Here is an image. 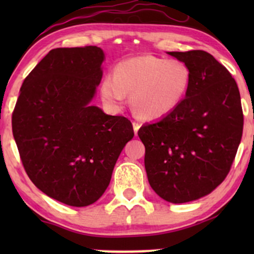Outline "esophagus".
Listing matches in <instances>:
<instances>
[{
  "mask_svg": "<svg viewBox=\"0 0 254 254\" xmlns=\"http://www.w3.org/2000/svg\"><path fill=\"white\" fill-rule=\"evenodd\" d=\"M141 127V125L138 124V123H136V121H134L133 123V128H134V133H135V135H137V131H138V128Z\"/></svg>",
  "mask_w": 254,
  "mask_h": 254,
  "instance_id": "34e87169",
  "label": "esophagus"
}]
</instances>
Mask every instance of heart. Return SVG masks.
Here are the masks:
<instances>
[{
    "instance_id": "b5f03b06",
    "label": "heart",
    "mask_w": 254,
    "mask_h": 254,
    "mask_svg": "<svg viewBox=\"0 0 254 254\" xmlns=\"http://www.w3.org/2000/svg\"><path fill=\"white\" fill-rule=\"evenodd\" d=\"M190 84V70L185 62L154 55H140L119 62L113 76L100 85L102 98L114 107L131 104L138 117L158 119L172 112L185 98Z\"/></svg>"
}]
</instances>
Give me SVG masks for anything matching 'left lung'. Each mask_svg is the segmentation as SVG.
<instances>
[{"mask_svg":"<svg viewBox=\"0 0 254 254\" xmlns=\"http://www.w3.org/2000/svg\"><path fill=\"white\" fill-rule=\"evenodd\" d=\"M169 54L190 68L189 91L172 112L137 134L151 189L169 202L184 203L209 194L228 176L244 116L237 83L213 55L200 50Z\"/></svg>","mask_w":254,"mask_h":254,"instance_id":"obj_1","label":"left lung"}]
</instances>
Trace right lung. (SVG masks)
Here are the masks:
<instances>
[{"mask_svg":"<svg viewBox=\"0 0 254 254\" xmlns=\"http://www.w3.org/2000/svg\"><path fill=\"white\" fill-rule=\"evenodd\" d=\"M103 61L97 46L50 51L24 79L12 112V134L31 182L68 206H89L103 195L134 136L127 118L89 105Z\"/></svg>","mask_w":254,"mask_h":254,"instance_id":"add662e5","label":"right lung"}]
</instances>
